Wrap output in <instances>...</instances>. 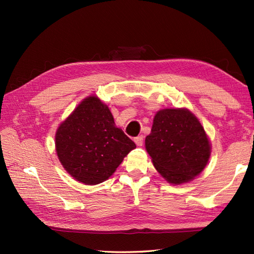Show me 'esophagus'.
<instances>
[{"label": "esophagus", "mask_w": 254, "mask_h": 254, "mask_svg": "<svg viewBox=\"0 0 254 254\" xmlns=\"http://www.w3.org/2000/svg\"><path fill=\"white\" fill-rule=\"evenodd\" d=\"M134 142H135V144L137 145V146H142V145H143V142H144V137H143V135L136 136L135 138H134Z\"/></svg>", "instance_id": "1"}]
</instances>
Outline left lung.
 <instances>
[{"instance_id":"1","label":"left lung","mask_w":254,"mask_h":254,"mask_svg":"<svg viewBox=\"0 0 254 254\" xmlns=\"http://www.w3.org/2000/svg\"><path fill=\"white\" fill-rule=\"evenodd\" d=\"M145 146L155 168L174 185L196 177L205 168L210 154L203 127L186 109H164L156 113Z\"/></svg>"}]
</instances>
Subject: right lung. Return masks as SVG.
<instances>
[{
  "instance_id": "obj_1",
  "label": "right lung",
  "mask_w": 254,
  "mask_h": 254,
  "mask_svg": "<svg viewBox=\"0 0 254 254\" xmlns=\"http://www.w3.org/2000/svg\"><path fill=\"white\" fill-rule=\"evenodd\" d=\"M56 147L68 174L93 186L107 180L136 145L116 127L109 108L91 96L58 128Z\"/></svg>"
}]
</instances>
